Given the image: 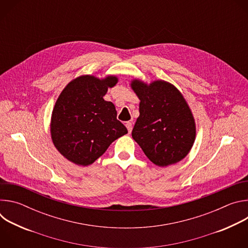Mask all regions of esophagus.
I'll list each match as a JSON object with an SVG mask.
<instances>
[{"label": "esophagus", "mask_w": 248, "mask_h": 248, "mask_svg": "<svg viewBox=\"0 0 248 248\" xmlns=\"http://www.w3.org/2000/svg\"><path fill=\"white\" fill-rule=\"evenodd\" d=\"M125 126H126V128H127L128 132L130 133V132H131V130H132V124H131L130 122H127V123L125 124Z\"/></svg>", "instance_id": "obj_1"}]
</instances>
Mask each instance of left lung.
<instances>
[{"mask_svg": "<svg viewBox=\"0 0 248 248\" xmlns=\"http://www.w3.org/2000/svg\"><path fill=\"white\" fill-rule=\"evenodd\" d=\"M131 87L140 100L132 138L159 167L183 160L193 145L195 123L182 93L163 80H133Z\"/></svg>", "mask_w": 248, "mask_h": 248, "instance_id": "left-lung-1", "label": "left lung"}]
</instances>
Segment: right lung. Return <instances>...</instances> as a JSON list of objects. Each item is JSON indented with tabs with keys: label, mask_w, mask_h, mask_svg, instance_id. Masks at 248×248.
Wrapping results in <instances>:
<instances>
[{
	"label": "right lung",
	"mask_w": 248,
	"mask_h": 248,
	"mask_svg": "<svg viewBox=\"0 0 248 248\" xmlns=\"http://www.w3.org/2000/svg\"><path fill=\"white\" fill-rule=\"evenodd\" d=\"M116 77L98 79L83 76L70 81L59 96L52 114L53 143L68 161L88 166L102 156L113 141L127 133L117 120L112 102L103 99Z\"/></svg>",
	"instance_id": "obj_1"
}]
</instances>
